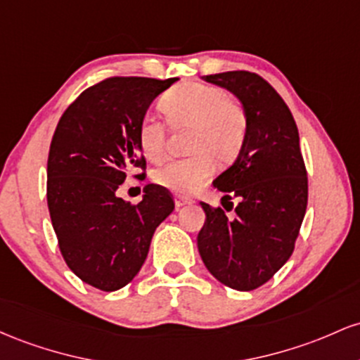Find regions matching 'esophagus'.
<instances>
[{
	"instance_id": "34e87169",
	"label": "esophagus",
	"mask_w": 360,
	"mask_h": 360,
	"mask_svg": "<svg viewBox=\"0 0 360 360\" xmlns=\"http://www.w3.org/2000/svg\"><path fill=\"white\" fill-rule=\"evenodd\" d=\"M187 204H192V199H188V197H184V195H179V193H176L175 195L176 207H181V205H187Z\"/></svg>"
}]
</instances>
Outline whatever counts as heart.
I'll return each mask as SVG.
<instances>
[{
	"label": "heart",
	"mask_w": 360,
	"mask_h": 360,
	"mask_svg": "<svg viewBox=\"0 0 360 360\" xmlns=\"http://www.w3.org/2000/svg\"><path fill=\"white\" fill-rule=\"evenodd\" d=\"M160 108L173 129H191L187 158L169 160L155 169L158 185L179 193H193L216 172L219 163H229L243 148L246 115L229 93L204 83H181L165 93ZM167 131L155 117L146 115L137 127V141L148 160L163 155Z\"/></svg>",
	"instance_id": "b5f03b06"
}]
</instances>
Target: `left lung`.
Listing matches in <instances>:
<instances>
[{
    "instance_id": "left-lung-1",
    "label": "left lung",
    "mask_w": 360,
    "mask_h": 360,
    "mask_svg": "<svg viewBox=\"0 0 360 360\" xmlns=\"http://www.w3.org/2000/svg\"><path fill=\"white\" fill-rule=\"evenodd\" d=\"M240 100L246 137L234 163L212 181L234 217L200 202L205 223L197 236L202 262L221 284L253 290L274 277L294 252L308 205V175L300 132L282 96L262 76L228 71L204 76ZM226 207V205H224ZM233 202H229L231 211Z\"/></svg>"
}]
</instances>
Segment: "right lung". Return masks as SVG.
I'll return each mask as SVG.
<instances>
[{"label":"right lung","instance_id":"obj_1","mask_svg":"<svg viewBox=\"0 0 360 360\" xmlns=\"http://www.w3.org/2000/svg\"><path fill=\"white\" fill-rule=\"evenodd\" d=\"M176 78L114 76L86 88L59 119L47 160V205L68 267L93 288L127 285L146 260L156 228L175 209L148 184L132 205L117 197L132 168H146L137 127Z\"/></svg>","mask_w":360,"mask_h":360}]
</instances>
